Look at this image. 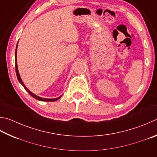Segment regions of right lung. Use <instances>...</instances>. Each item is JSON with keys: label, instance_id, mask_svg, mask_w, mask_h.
Here are the masks:
<instances>
[{"label": "right lung", "instance_id": "1", "mask_svg": "<svg viewBox=\"0 0 157 157\" xmlns=\"http://www.w3.org/2000/svg\"><path fill=\"white\" fill-rule=\"evenodd\" d=\"M17 47H18V44H17V45H16V52H15V59H16V61H15L16 73V76H17V78H18V82H19L20 83H21L22 85V86L24 87L25 89L26 90L28 93H29V95H30L31 96H32L33 98H36V99H38V100H40V101H54L58 100V99H59V98H60L62 95H61L60 97H58V98H53V99L42 98H40V97L37 96L36 95H35V94H33V93H31V91H30L29 89H28V88H27L26 86H25V85L24 84L23 82L22 81L21 76H20V74H19V72H18V65H17Z\"/></svg>", "mask_w": 157, "mask_h": 157}]
</instances>
